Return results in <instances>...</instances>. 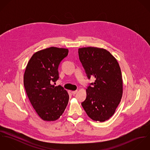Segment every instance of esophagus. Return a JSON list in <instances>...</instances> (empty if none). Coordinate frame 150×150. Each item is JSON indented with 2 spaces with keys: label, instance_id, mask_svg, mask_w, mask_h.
Segmentation results:
<instances>
[{
  "label": "esophagus",
  "instance_id": "34e87169",
  "mask_svg": "<svg viewBox=\"0 0 150 150\" xmlns=\"http://www.w3.org/2000/svg\"><path fill=\"white\" fill-rule=\"evenodd\" d=\"M71 93H72L73 95H75V94L77 92V91H71Z\"/></svg>",
  "mask_w": 150,
  "mask_h": 150
}]
</instances>
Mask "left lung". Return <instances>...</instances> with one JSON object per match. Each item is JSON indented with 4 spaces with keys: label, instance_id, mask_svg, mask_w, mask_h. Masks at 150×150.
Wrapping results in <instances>:
<instances>
[{
    "label": "left lung",
    "instance_id": "8db88e82",
    "mask_svg": "<svg viewBox=\"0 0 150 150\" xmlns=\"http://www.w3.org/2000/svg\"><path fill=\"white\" fill-rule=\"evenodd\" d=\"M78 52L88 79L95 78L87 87L81 105L92 120L104 122L114 114L122 98L120 67L106 50L89 47L79 48Z\"/></svg>",
    "mask_w": 150,
    "mask_h": 150
}]
</instances>
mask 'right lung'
<instances>
[{
	"mask_svg": "<svg viewBox=\"0 0 150 150\" xmlns=\"http://www.w3.org/2000/svg\"><path fill=\"white\" fill-rule=\"evenodd\" d=\"M69 50L51 47L35 53L26 66L23 84L27 96L39 116L44 121L58 119L67 105L69 96L61 86L58 67Z\"/></svg>",
	"mask_w": 150,
	"mask_h": 150,
	"instance_id": "add662e5",
	"label": "right lung"
}]
</instances>
